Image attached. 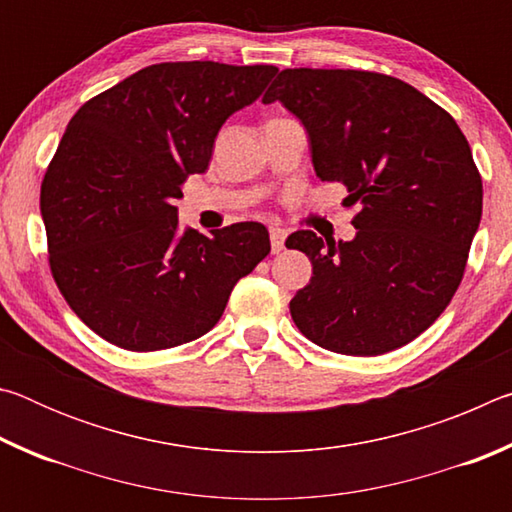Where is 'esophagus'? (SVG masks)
Returning <instances> with one entry per match:
<instances>
[{
    "mask_svg": "<svg viewBox=\"0 0 512 512\" xmlns=\"http://www.w3.org/2000/svg\"><path fill=\"white\" fill-rule=\"evenodd\" d=\"M268 235H271V250H273V255L282 253V250H284V239H287V230L280 228V225H273V228L268 230Z\"/></svg>",
    "mask_w": 512,
    "mask_h": 512,
    "instance_id": "1",
    "label": "esophagus"
}]
</instances>
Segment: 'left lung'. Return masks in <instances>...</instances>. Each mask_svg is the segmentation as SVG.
<instances>
[{"mask_svg": "<svg viewBox=\"0 0 512 512\" xmlns=\"http://www.w3.org/2000/svg\"><path fill=\"white\" fill-rule=\"evenodd\" d=\"M262 101L305 124L316 176L359 205L352 241L287 239L314 266L293 323L352 357L411 343L452 302L481 221V173L461 128L413 85L363 69H282Z\"/></svg>", "mask_w": 512, "mask_h": 512, "instance_id": "obj_1", "label": "left lung"}]
</instances>
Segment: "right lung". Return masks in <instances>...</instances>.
<instances>
[{
    "label": "right lung",
    "mask_w": 512,
    "mask_h": 512,
    "mask_svg": "<svg viewBox=\"0 0 512 512\" xmlns=\"http://www.w3.org/2000/svg\"><path fill=\"white\" fill-rule=\"evenodd\" d=\"M273 65L158 63L76 110L40 187L49 268L67 305L131 352L176 348L219 323L230 291L271 253L244 221L180 232V185L210 164L214 137L250 106Z\"/></svg>",
    "instance_id": "obj_1"
}]
</instances>
